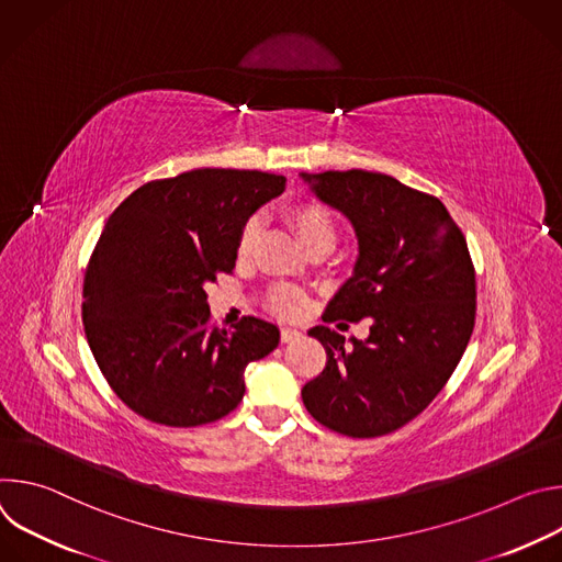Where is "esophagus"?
Here are the masks:
<instances>
[{"mask_svg":"<svg viewBox=\"0 0 562 562\" xmlns=\"http://www.w3.org/2000/svg\"><path fill=\"white\" fill-rule=\"evenodd\" d=\"M297 338H302V331H297V329H291V327H284L282 331H280V340L286 345V342H293V340H297Z\"/></svg>","mask_w":562,"mask_h":562,"instance_id":"esophagus-1","label":"esophagus"}]
</instances>
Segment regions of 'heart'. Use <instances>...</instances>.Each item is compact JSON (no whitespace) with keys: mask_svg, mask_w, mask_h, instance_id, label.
<instances>
[{"mask_svg":"<svg viewBox=\"0 0 562 562\" xmlns=\"http://www.w3.org/2000/svg\"><path fill=\"white\" fill-rule=\"evenodd\" d=\"M284 217L291 224V228L295 231L297 239L302 243V247L308 251L313 247H334L336 243V217L334 213L317 200L304 198V200H295L291 204H286L284 209ZM260 233V224L256 217L247 220L243 231L237 235V256L239 258H247L254 247H256V239ZM267 302L269 308L282 317H295L302 313L304 308V297L297 289L293 286H271L267 293Z\"/></svg>","mask_w":562,"mask_h":562,"instance_id":"1","label":"heart"}]
</instances>
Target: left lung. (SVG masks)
Listing matches in <instances>:
<instances>
[{
    "label": "left lung",
    "mask_w": 562,
    "mask_h": 562,
    "mask_svg": "<svg viewBox=\"0 0 562 562\" xmlns=\"http://www.w3.org/2000/svg\"><path fill=\"white\" fill-rule=\"evenodd\" d=\"M313 193L345 213L358 235L353 276L325 323H360L369 338L319 325L327 364L302 386V403L342 436L375 438L423 414L458 367L475 323V271L445 204L391 176L362 169L302 173Z\"/></svg>",
    "instance_id": "1"
}]
</instances>
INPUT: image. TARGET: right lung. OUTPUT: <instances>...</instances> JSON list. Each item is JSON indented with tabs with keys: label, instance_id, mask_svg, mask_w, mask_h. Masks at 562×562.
Returning a JSON list of instances; mask_svg holds the SVG:
<instances>
[{
	"label": "right lung",
	"instance_id": "right-lung-1",
	"mask_svg": "<svg viewBox=\"0 0 562 562\" xmlns=\"http://www.w3.org/2000/svg\"><path fill=\"white\" fill-rule=\"evenodd\" d=\"M284 176L195 169L133 191L109 217L85 276L82 323L122 403L167 427L209 425L245 395V369L269 356L276 325L245 315L211 325L204 286L231 273L249 215Z\"/></svg>",
	"mask_w": 562,
	"mask_h": 562
}]
</instances>
